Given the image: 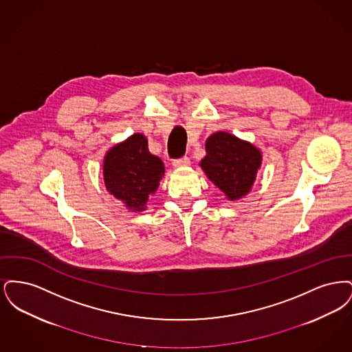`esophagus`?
<instances>
[{
	"label": "esophagus",
	"mask_w": 352,
	"mask_h": 352,
	"mask_svg": "<svg viewBox=\"0 0 352 352\" xmlns=\"http://www.w3.org/2000/svg\"><path fill=\"white\" fill-rule=\"evenodd\" d=\"M188 165H190V160H188L187 157L179 158V160H175V161L173 162V166H174L175 168H187Z\"/></svg>",
	"instance_id": "esophagus-1"
}]
</instances>
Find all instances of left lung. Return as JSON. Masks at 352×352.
Listing matches in <instances>:
<instances>
[{
  "label": "left lung",
  "mask_w": 352,
  "mask_h": 352,
  "mask_svg": "<svg viewBox=\"0 0 352 352\" xmlns=\"http://www.w3.org/2000/svg\"><path fill=\"white\" fill-rule=\"evenodd\" d=\"M263 153L234 134L215 132L206 140V155L199 162L206 177L234 201L250 194Z\"/></svg>",
  "instance_id": "left-lung-1"
}]
</instances>
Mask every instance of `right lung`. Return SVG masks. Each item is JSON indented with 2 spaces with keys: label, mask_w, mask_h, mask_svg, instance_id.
I'll use <instances>...</instances> for the list:
<instances>
[{
  "label": "right lung",
  "mask_w": 352,
  "mask_h": 352,
  "mask_svg": "<svg viewBox=\"0 0 352 352\" xmlns=\"http://www.w3.org/2000/svg\"><path fill=\"white\" fill-rule=\"evenodd\" d=\"M165 166L160 157L151 154L148 140L134 133L105 153L102 177L107 191L132 212L146 210V203L162 177Z\"/></svg>",
  "instance_id": "add662e5"
}]
</instances>
